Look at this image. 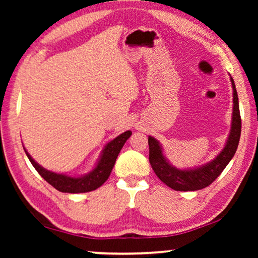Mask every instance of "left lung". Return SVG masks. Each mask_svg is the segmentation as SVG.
Wrapping results in <instances>:
<instances>
[{
	"label": "left lung",
	"instance_id": "1",
	"mask_svg": "<svg viewBox=\"0 0 258 258\" xmlns=\"http://www.w3.org/2000/svg\"><path fill=\"white\" fill-rule=\"evenodd\" d=\"M233 90V110L231 120L230 134L222 151L213 160L204 164L199 167L180 169L173 166L166 159L163 152V147L158 140L149 137V161L156 175L166 185L176 191H196L204 187L216 180L217 176L224 171L230 160L232 159L239 145L240 134H241V118L239 111L238 93L235 90L233 78L230 76Z\"/></svg>",
	"mask_w": 258,
	"mask_h": 258
}]
</instances>
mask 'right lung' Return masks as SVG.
<instances>
[{"instance_id": "add662e5", "label": "right lung", "mask_w": 258, "mask_h": 258, "mask_svg": "<svg viewBox=\"0 0 258 258\" xmlns=\"http://www.w3.org/2000/svg\"><path fill=\"white\" fill-rule=\"evenodd\" d=\"M131 135H132V132L126 131V132L119 134L118 137L111 140L110 142H108L106 147L103 148L94 168L91 172L81 176H69L67 174H59L47 171L32 158V156L28 154L25 148L24 149L34 168L56 190L67 192V194H84V192H90L98 189L108 180L121 148H123Z\"/></svg>"}]
</instances>
